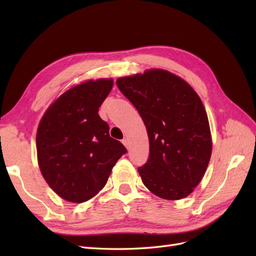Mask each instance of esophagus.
Masks as SVG:
<instances>
[{
    "label": "esophagus",
    "instance_id": "34e87169",
    "mask_svg": "<svg viewBox=\"0 0 256 256\" xmlns=\"http://www.w3.org/2000/svg\"><path fill=\"white\" fill-rule=\"evenodd\" d=\"M122 144L125 145V146L127 147V148H128V147H129V141H128V138H122Z\"/></svg>",
    "mask_w": 256,
    "mask_h": 256
}]
</instances>
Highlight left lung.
<instances>
[{
    "instance_id": "left-lung-1",
    "label": "left lung",
    "mask_w": 256,
    "mask_h": 256,
    "mask_svg": "<svg viewBox=\"0 0 256 256\" xmlns=\"http://www.w3.org/2000/svg\"><path fill=\"white\" fill-rule=\"evenodd\" d=\"M145 124L150 156L138 168L145 187L164 200L188 196L212 156V136L202 100L190 85L164 69L116 80Z\"/></svg>"
}]
</instances>
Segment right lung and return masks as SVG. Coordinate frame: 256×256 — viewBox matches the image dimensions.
<instances>
[{
	"label": "right lung",
	"mask_w": 256,
	"mask_h": 256,
	"mask_svg": "<svg viewBox=\"0 0 256 256\" xmlns=\"http://www.w3.org/2000/svg\"><path fill=\"white\" fill-rule=\"evenodd\" d=\"M112 88V79L76 85L48 108L38 126L40 172L52 190L68 202L83 203L95 196L127 152L110 136L109 125L98 114Z\"/></svg>",
	"instance_id": "right-lung-1"
}]
</instances>
